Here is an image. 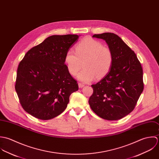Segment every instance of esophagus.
I'll use <instances>...</instances> for the list:
<instances>
[{
	"mask_svg": "<svg viewBox=\"0 0 159 159\" xmlns=\"http://www.w3.org/2000/svg\"><path fill=\"white\" fill-rule=\"evenodd\" d=\"M78 85H79V88H82V87H84L85 86V85L84 84H82V83H79Z\"/></svg>",
	"mask_w": 159,
	"mask_h": 159,
	"instance_id": "34e87169",
	"label": "esophagus"
}]
</instances>
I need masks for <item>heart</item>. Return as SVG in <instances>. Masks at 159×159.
<instances>
[{
	"mask_svg": "<svg viewBox=\"0 0 159 159\" xmlns=\"http://www.w3.org/2000/svg\"><path fill=\"white\" fill-rule=\"evenodd\" d=\"M65 63L68 72L75 75L78 74L79 80L89 82L95 77L101 79L109 72L113 61L111 50L92 38L87 37L76 46V53L69 50L65 56Z\"/></svg>",
	"mask_w": 159,
	"mask_h": 159,
	"instance_id": "1",
	"label": "heart"
}]
</instances>
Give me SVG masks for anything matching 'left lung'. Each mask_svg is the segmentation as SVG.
Listing matches in <instances>:
<instances>
[{
  "instance_id": "1",
  "label": "left lung",
  "mask_w": 159,
  "mask_h": 159,
  "mask_svg": "<svg viewBox=\"0 0 159 159\" xmlns=\"http://www.w3.org/2000/svg\"><path fill=\"white\" fill-rule=\"evenodd\" d=\"M106 41L113 56L111 68L97 84L89 100L93 111L107 120H117L134 108L144 89L143 69L134 52L117 35L111 32L95 34Z\"/></svg>"
}]
</instances>
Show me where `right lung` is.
<instances>
[{
    "label": "right lung",
    "instance_id": "obj_1",
    "mask_svg": "<svg viewBox=\"0 0 159 159\" xmlns=\"http://www.w3.org/2000/svg\"><path fill=\"white\" fill-rule=\"evenodd\" d=\"M79 36H50L30 50L19 64L15 90L24 110L34 117L47 120L59 116L71 93L78 90L64 59Z\"/></svg>",
    "mask_w": 159,
    "mask_h": 159
}]
</instances>
